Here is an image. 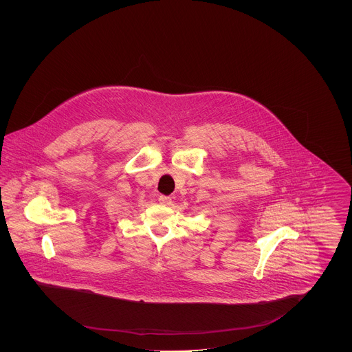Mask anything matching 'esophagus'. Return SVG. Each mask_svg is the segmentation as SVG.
<instances>
[{"label": "esophagus", "mask_w": 352, "mask_h": 352, "mask_svg": "<svg viewBox=\"0 0 352 352\" xmlns=\"http://www.w3.org/2000/svg\"><path fill=\"white\" fill-rule=\"evenodd\" d=\"M160 203L164 204V206H170L171 204V198L170 197H165V195H161L160 197Z\"/></svg>", "instance_id": "1"}]
</instances>
